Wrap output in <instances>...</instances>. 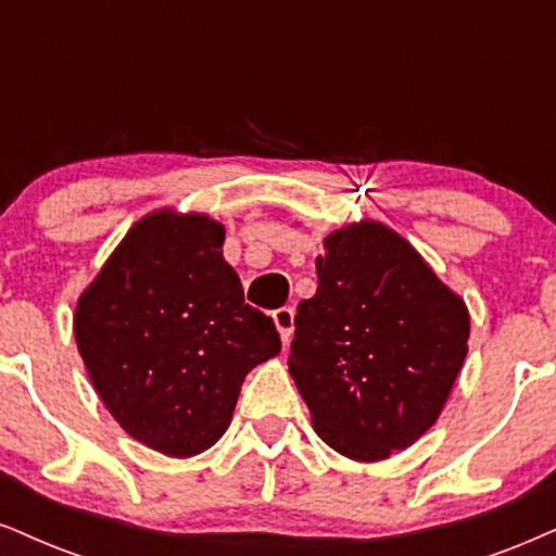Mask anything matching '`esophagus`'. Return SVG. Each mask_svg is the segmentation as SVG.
I'll return each instance as SVG.
<instances>
[{
  "mask_svg": "<svg viewBox=\"0 0 556 556\" xmlns=\"http://www.w3.org/2000/svg\"><path fill=\"white\" fill-rule=\"evenodd\" d=\"M273 321H276V330L280 332L283 345H289L293 334V309H289V306H280V309L273 312Z\"/></svg>",
  "mask_w": 556,
  "mask_h": 556,
  "instance_id": "esophagus-1",
  "label": "esophagus"
}]
</instances>
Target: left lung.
I'll use <instances>...</instances> for the list:
<instances>
[{
    "instance_id": "1",
    "label": "left lung",
    "mask_w": 556,
    "mask_h": 556,
    "mask_svg": "<svg viewBox=\"0 0 556 556\" xmlns=\"http://www.w3.org/2000/svg\"><path fill=\"white\" fill-rule=\"evenodd\" d=\"M317 280L293 319L289 371L321 441L381 462L441 415L467 358V304L379 222L332 231Z\"/></svg>"
}]
</instances>
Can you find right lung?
<instances>
[{
  "label": "right lung",
  "instance_id": "add662e5",
  "mask_svg": "<svg viewBox=\"0 0 556 556\" xmlns=\"http://www.w3.org/2000/svg\"><path fill=\"white\" fill-rule=\"evenodd\" d=\"M224 226L154 211L87 286L74 338L94 392L136 441L188 458L226 433L244 376L280 353L276 325L244 304Z\"/></svg>",
  "mask_w": 556,
  "mask_h": 556
}]
</instances>
